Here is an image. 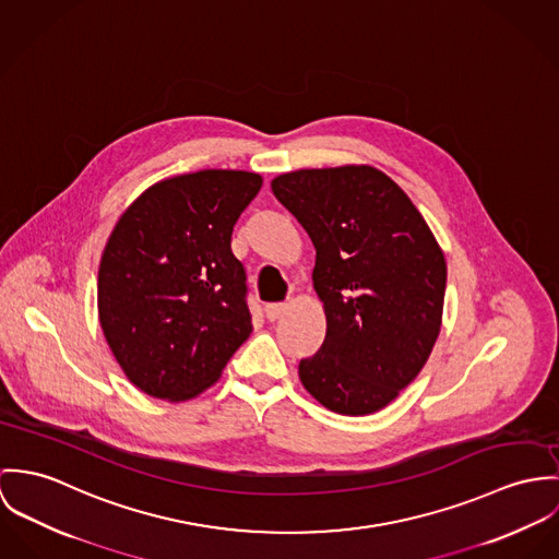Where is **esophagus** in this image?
I'll use <instances>...</instances> for the list:
<instances>
[{
  "mask_svg": "<svg viewBox=\"0 0 559 559\" xmlns=\"http://www.w3.org/2000/svg\"><path fill=\"white\" fill-rule=\"evenodd\" d=\"M287 312V305L285 302H274V305H267L265 307V314L270 321H276L278 317H283Z\"/></svg>",
  "mask_w": 559,
  "mask_h": 559,
  "instance_id": "34e87169",
  "label": "esophagus"
}]
</instances>
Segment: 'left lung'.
<instances>
[{"instance_id":"left-lung-1","label":"left lung","mask_w":559,"mask_h":559,"mask_svg":"<svg viewBox=\"0 0 559 559\" xmlns=\"http://www.w3.org/2000/svg\"><path fill=\"white\" fill-rule=\"evenodd\" d=\"M274 197L317 250L323 345L300 379L343 416L379 412L431 356L445 294V259L412 199L369 165L300 169L272 180Z\"/></svg>"}]
</instances>
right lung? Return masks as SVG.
Returning <instances> with one entry per match:
<instances>
[{"instance_id": "1", "label": "right lung", "mask_w": 559, "mask_h": 559, "mask_svg": "<svg viewBox=\"0 0 559 559\" xmlns=\"http://www.w3.org/2000/svg\"><path fill=\"white\" fill-rule=\"evenodd\" d=\"M259 188L249 171L176 176L118 221L98 267V314L116 360L145 394L197 396L249 338L247 270L231 234Z\"/></svg>"}]
</instances>
